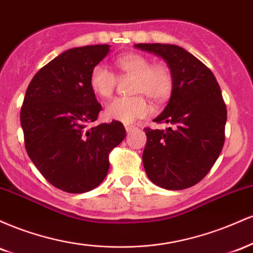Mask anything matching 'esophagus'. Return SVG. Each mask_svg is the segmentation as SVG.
<instances>
[{"mask_svg":"<svg viewBox=\"0 0 253 253\" xmlns=\"http://www.w3.org/2000/svg\"><path fill=\"white\" fill-rule=\"evenodd\" d=\"M125 128H126L127 132H132V130L135 129V126H133V125H125Z\"/></svg>","mask_w":253,"mask_h":253,"instance_id":"obj_1","label":"esophagus"}]
</instances>
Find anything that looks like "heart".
Listing matches in <instances>:
<instances>
[{"label":"heart","instance_id":"heart-1","mask_svg":"<svg viewBox=\"0 0 253 253\" xmlns=\"http://www.w3.org/2000/svg\"><path fill=\"white\" fill-rule=\"evenodd\" d=\"M115 66L124 75L135 77L132 92L138 95L120 96L110 101L107 104L106 114L113 120L128 124L144 118L150 113V104L144 95L155 102H162L172 92L173 75L165 64H152L147 57L128 53L118 57ZM89 84L98 97L108 98L117 88L118 77L102 64H97L90 72Z\"/></svg>","mask_w":253,"mask_h":253}]
</instances>
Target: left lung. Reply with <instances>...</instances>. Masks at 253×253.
Segmentation results:
<instances>
[{
	"instance_id": "left-lung-1",
	"label": "left lung",
	"mask_w": 253,
	"mask_h": 253,
	"mask_svg": "<svg viewBox=\"0 0 253 253\" xmlns=\"http://www.w3.org/2000/svg\"><path fill=\"white\" fill-rule=\"evenodd\" d=\"M135 47L163 58L173 75L169 103L153 120L173 128L144 129L145 171L158 187L187 189L205 178L223 147L227 109L221 89L213 72L179 46L136 43Z\"/></svg>"
}]
</instances>
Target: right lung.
<instances>
[{"instance_id":"1","label":"right lung","mask_w":253,"mask_h":253,"mask_svg":"<svg viewBox=\"0 0 253 253\" xmlns=\"http://www.w3.org/2000/svg\"><path fill=\"white\" fill-rule=\"evenodd\" d=\"M110 45L71 48L42 66L26 90L20 113L25 147L37 169L58 189L80 194L101 184L109 153L126 136L120 121L101 124L102 106L89 77Z\"/></svg>"}]
</instances>
